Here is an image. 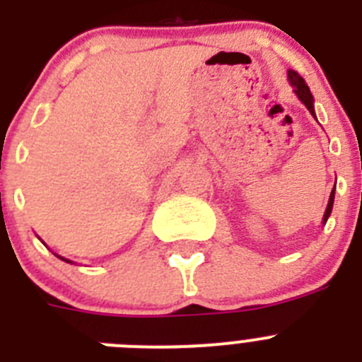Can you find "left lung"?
Masks as SVG:
<instances>
[{
	"mask_svg": "<svg viewBox=\"0 0 362 362\" xmlns=\"http://www.w3.org/2000/svg\"><path fill=\"white\" fill-rule=\"evenodd\" d=\"M288 79H290V85L293 86V92L297 94V98L303 101V105L308 108L310 114L315 117V114H313V95H312V92H310L308 85L305 83V79L300 78L296 70H288ZM334 197H335V185H334V190H332V194H330V199H328V206H326L325 216H322V225H326V221H328V217H330V214H332V209H334Z\"/></svg>",
	"mask_w": 362,
	"mask_h": 362,
	"instance_id": "1",
	"label": "left lung"
}]
</instances>
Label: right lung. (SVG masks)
Returning <instances> with one entry per match:
<instances>
[{
    "label": "right lung",
    "mask_w": 362,
    "mask_h": 362,
    "mask_svg": "<svg viewBox=\"0 0 362 362\" xmlns=\"http://www.w3.org/2000/svg\"><path fill=\"white\" fill-rule=\"evenodd\" d=\"M57 257H59V255H57ZM59 259H63V257H59ZM63 261H66V263H70V261H69V259H63Z\"/></svg>",
    "instance_id": "right-lung-1"
}]
</instances>
